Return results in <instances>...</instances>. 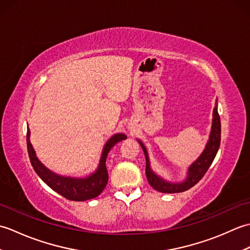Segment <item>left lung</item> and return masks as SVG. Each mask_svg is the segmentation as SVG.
I'll list each match as a JSON object with an SVG mask.
<instances>
[{"label":"left lung","instance_id":"left-lung-1","mask_svg":"<svg viewBox=\"0 0 250 250\" xmlns=\"http://www.w3.org/2000/svg\"><path fill=\"white\" fill-rule=\"evenodd\" d=\"M220 140H221V124H220V117L218 114V107L217 104L214 107L213 111V124H211V130L209 134V139L205 146V149L201 153V156L196 159V160L191 164L188 168V175L182 183H168L164 180L162 177L158 176V175L152 171L150 167L149 157H148V152L145 145L137 140L142 146V149L144 151V155L146 158V177L148 183L151 187L159 191V192L163 193H178L184 192V191L193 187L195 184H198L201 178L204 176L207 169L209 168L210 164L213 163L214 159L217 155V151L219 149L220 146Z\"/></svg>","mask_w":250,"mask_h":250}]
</instances>
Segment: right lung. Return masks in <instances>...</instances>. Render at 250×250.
I'll list each match as a JSON object with an SVG mask.
<instances>
[{
    "label": "right lung",
    "mask_w": 250,
    "mask_h": 250,
    "mask_svg": "<svg viewBox=\"0 0 250 250\" xmlns=\"http://www.w3.org/2000/svg\"><path fill=\"white\" fill-rule=\"evenodd\" d=\"M125 139L126 136L122 133H117L111 136L103 148L97 171L90 174L87 177L75 178L61 176V175H58L47 168L36 157V153L30 142L29 128L26 131V146H28L29 158L34 171L52 190H55L56 192L71 201H86L97 198L100 193H102V191L106 187V184L108 182L106 158H107L111 147H114L117 143Z\"/></svg>",
    "instance_id": "add662e5"
}]
</instances>
